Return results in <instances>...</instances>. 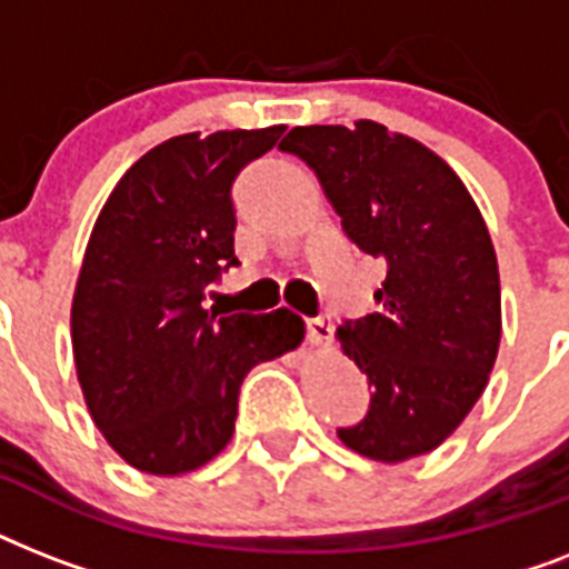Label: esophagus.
<instances>
[{
    "label": "esophagus",
    "mask_w": 569,
    "mask_h": 569,
    "mask_svg": "<svg viewBox=\"0 0 569 569\" xmlns=\"http://www.w3.org/2000/svg\"><path fill=\"white\" fill-rule=\"evenodd\" d=\"M307 337L316 348H328L333 342V325H330L328 316H316V319L307 321Z\"/></svg>",
    "instance_id": "1"
}]
</instances>
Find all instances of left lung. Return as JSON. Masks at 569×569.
Listing matches in <instances>:
<instances>
[{"label":"left lung","instance_id":"1","mask_svg":"<svg viewBox=\"0 0 569 569\" xmlns=\"http://www.w3.org/2000/svg\"><path fill=\"white\" fill-rule=\"evenodd\" d=\"M280 150L312 168L348 239L387 259L380 312L337 328L375 387L366 419L339 440L380 463L419 458L467 419L499 355L502 292L485 218L440 156L375 120L295 127Z\"/></svg>","mask_w":569,"mask_h":569}]
</instances>
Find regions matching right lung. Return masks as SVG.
Returning <instances> with one entry per match:
<instances>
[{
    "instance_id": "1",
    "label": "right lung",
    "mask_w": 569,
    "mask_h": 569,
    "mask_svg": "<svg viewBox=\"0 0 569 569\" xmlns=\"http://www.w3.org/2000/svg\"><path fill=\"white\" fill-rule=\"evenodd\" d=\"M286 127L177 136L129 168L102 206L76 280L70 337L93 425L129 467L182 476L223 451L257 363L303 342V319L203 310L232 253V180Z\"/></svg>"
}]
</instances>
